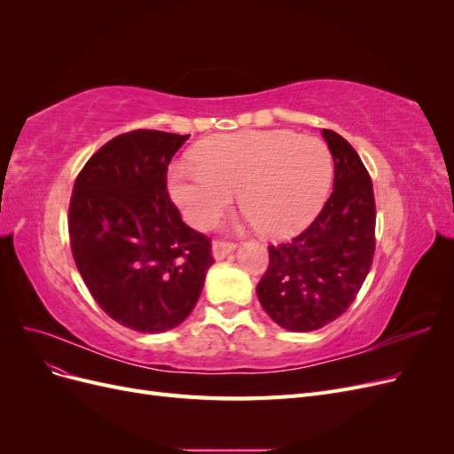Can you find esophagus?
I'll use <instances>...</instances> for the list:
<instances>
[{"label":"esophagus","instance_id":"1","mask_svg":"<svg viewBox=\"0 0 454 454\" xmlns=\"http://www.w3.org/2000/svg\"><path fill=\"white\" fill-rule=\"evenodd\" d=\"M237 248V244L235 242H225V240H215L214 244H212V255H214V259L215 261H222V259H225L232 250Z\"/></svg>","mask_w":454,"mask_h":454}]
</instances>
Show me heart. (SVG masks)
<instances>
[{
  "label": "heart",
  "mask_w": 454,
  "mask_h": 454,
  "mask_svg": "<svg viewBox=\"0 0 454 454\" xmlns=\"http://www.w3.org/2000/svg\"><path fill=\"white\" fill-rule=\"evenodd\" d=\"M168 172L170 197L189 225L212 227L239 191L240 210L269 239L292 237L320 212L333 177L327 145L292 130L222 134Z\"/></svg>",
  "instance_id": "1"
}]
</instances>
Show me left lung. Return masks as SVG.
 Returning <instances> with one entry per match:
<instances>
[{"label": "left lung", "mask_w": 454, "mask_h": 454, "mask_svg": "<svg viewBox=\"0 0 454 454\" xmlns=\"http://www.w3.org/2000/svg\"><path fill=\"white\" fill-rule=\"evenodd\" d=\"M335 164L333 193L314 222L278 246L257 284L261 307L280 327L314 332L337 320L354 301L375 254L373 184L354 147L322 130Z\"/></svg>", "instance_id": "obj_1"}]
</instances>
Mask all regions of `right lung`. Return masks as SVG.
<instances>
[{
  "label": "right lung",
  "instance_id": "obj_1",
  "mask_svg": "<svg viewBox=\"0 0 454 454\" xmlns=\"http://www.w3.org/2000/svg\"><path fill=\"white\" fill-rule=\"evenodd\" d=\"M189 136L132 130L79 172L70 202L75 265L100 309L121 325L162 333L180 325L214 263L210 239L182 222L167 170Z\"/></svg>",
  "mask_w": 454,
  "mask_h": 454
}]
</instances>
